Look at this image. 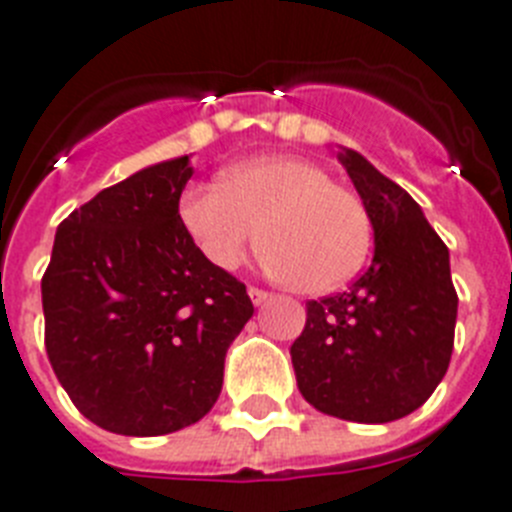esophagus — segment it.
Here are the masks:
<instances>
[{"instance_id":"34e87169","label":"esophagus","mask_w":512,"mask_h":512,"mask_svg":"<svg viewBox=\"0 0 512 512\" xmlns=\"http://www.w3.org/2000/svg\"><path fill=\"white\" fill-rule=\"evenodd\" d=\"M249 299H252V304H255V307H263V304L270 299V294L268 291L255 289V286H252V289H249Z\"/></svg>"}]
</instances>
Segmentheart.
Wrapping results in <instances>:
<instances>
[{
    "mask_svg": "<svg viewBox=\"0 0 512 512\" xmlns=\"http://www.w3.org/2000/svg\"><path fill=\"white\" fill-rule=\"evenodd\" d=\"M179 221L218 270L239 268L263 239L265 270L304 294L349 281L372 239L362 200L333 184L322 166L296 156L249 158L221 176V187L184 190Z\"/></svg>",
    "mask_w": 512,
    "mask_h": 512,
    "instance_id": "1",
    "label": "heart"
}]
</instances>
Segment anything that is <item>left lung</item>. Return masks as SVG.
I'll return each mask as SVG.
<instances>
[{
    "mask_svg": "<svg viewBox=\"0 0 512 512\" xmlns=\"http://www.w3.org/2000/svg\"><path fill=\"white\" fill-rule=\"evenodd\" d=\"M375 231L372 263L341 294L307 302L291 346L296 385L317 411L385 424L435 393L453 354L458 296L450 252L409 192L338 145Z\"/></svg>",
    "mask_w": 512,
    "mask_h": 512,
    "instance_id": "left-lung-1",
    "label": "left lung"
}]
</instances>
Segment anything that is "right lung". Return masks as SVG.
<instances>
[{"label":"right lung","mask_w":512,"mask_h":512,"mask_svg":"<svg viewBox=\"0 0 512 512\" xmlns=\"http://www.w3.org/2000/svg\"><path fill=\"white\" fill-rule=\"evenodd\" d=\"M190 156L135 171L59 223L41 281L46 354L80 414L127 437L169 435L218 401L255 307L179 221Z\"/></svg>","instance_id":"obj_1"}]
</instances>
